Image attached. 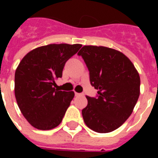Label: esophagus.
I'll use <instances>...</instances> for the list:
<instances>
[{
    "mask_svg": "<svg viewBox=\"0 0 158 158\" xmlns=\"http://www.w3.org/2000/svg\"><path fill=\"white\" fill-rule=\"evenodd\" d=\"M75 96H83V94H82V93H77V92H75Z\"/></svg>",
    "mask_w": 158,
    "mask_h": 158,
    "instance_id": "34e87169",
    "label": "esophagus"
}]
</instances>
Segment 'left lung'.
I'll return each instance as SVG.
<instances>
[{
	"label": "left lung",
	"instance_id": "8db88e82",
	"mask_svg": "<svg viewBox=\"0 0 158 158\" xmlns=\"http://www.w3.org/2000/svg\"><path fill=\"white\" fill-rule=\"evenodd\" d=\"M78 55L88 68L90 85L97 89L96 97L86 96L84 121L97 133L112 132L129 118L138 101L139 73L131 61L114 49L85 45Z\"/></svg>",
	"mask_w": 158,
	"mask_h": 158
}]
</instances>
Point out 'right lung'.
<instances>
[{"label": "right lung", "instance_id": "right-lung-1", "mask_svg": "<svg viewBox=\"0 0 158 158\" xmlns=\"http://www.w3.org/2000/svg\"><path fill=\"white\" fill-rule=\"evenodd\" d=\"M79 44H51L29 52L15 72V97L27 121L36 129L49 130L62 122L73 91L56 89L65 63L75 55Z\"/></svg>", "mask_w": 158, "mask_h": 158}]
</instances>
